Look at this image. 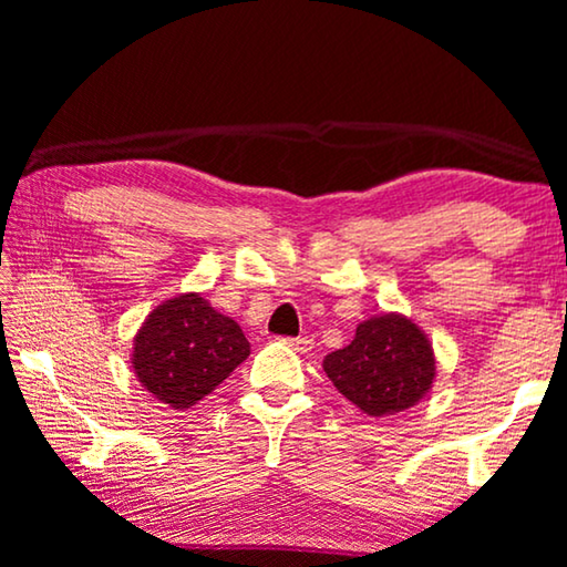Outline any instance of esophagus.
Listing matches in <instances>:
<instances>
[{
  "mask_svg": "<svg viewBox=\"0 0 567 567\" xmlns=\"http://www.w3.org/2000/svg\"><path fill=\"white\" fill-rule=\"evenodd\" d=\"M286 343H289L293 351H299V353H307L309 348H312V340L309 338H286Z\"/></svg>",
  "mask_w": 567,
  "mask_h": 567,
  "instance_id": "1",
  "label": "esophagus"
}]
</instances>
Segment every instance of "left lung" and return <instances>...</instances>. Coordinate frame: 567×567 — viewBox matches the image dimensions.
<instances>
[{"mask_svg":"<svg viewBox=\"0 0 567 567\" xmlns=\"http://www.w3.org/2000/svg\"><path fill=\"white\" fill-rule=\"evenodd\" d=\"M322 369L361 413L384 417L405 413L429 394L436 355L413 320L384 312L363 320L351 343L324 355Z\"/></svg>","mask_w":567,"mask_h":567,"instance_id":"1","label":"left lung"}]
</instances>
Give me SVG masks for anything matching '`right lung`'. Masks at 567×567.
<instances>
[{
    "label": "right lung",
    "mask_w": 567,
    "mask_h": 567,
    "mask_svg": "<svg viewBox=\"0 0 567 567\" xmlns=\"http://www.w3.org/2000/svg\"><path fill=\"white\" fill-rule=\"evenodd\" d=\"M247 355L250 343L243 328L190 291L146 315L134 338L131 367L146 392L185 410L212 394Z\"/></svg>",
    "instance_id": "obj_1"
}]
</instances>
